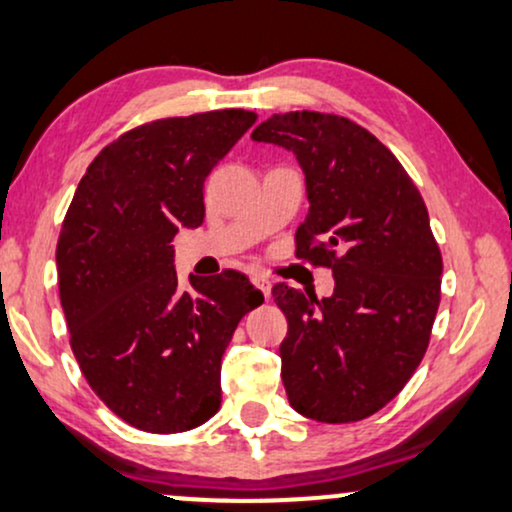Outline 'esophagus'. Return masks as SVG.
<instances>
[{"instance_id":"obj_1","label":"esophagus","mask_w":512,"mask_h":512,"mask_svg":"<svg viewBox=\"0 0 512 512\" xmlns=\"http://www.w3.org/2000/svg\"><path fill=\"white\" fill-rule=\"evenodd\" d=\"M252 283H255V288H260L262 293H264V297H267V300H269V295H271L269 276L267 274H252Z\"/></svg>"}]
</instances>
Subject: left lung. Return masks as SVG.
I'll return each mask as SVG.
<instances>
[{"label":"left lung","instance_id":"8db88e82","mask_svg":"<svg viewBox=\"0 0 512 512\" xmlns=\"http://www.w3.org/2000/svg\"><path fill=\"white\" fill-rule=\"evenodd\" d=\"M252 141L290 151L309 212L297 257L333 269L331 297L276 283L288 321L281 378L290 406L319 423H354L409 383L430 342L442 252L423 198L392 151L340 115H271Z\"/></svg>","mask_w":512,"mask_h":512}]
</instances>
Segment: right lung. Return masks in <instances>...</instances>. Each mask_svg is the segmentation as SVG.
Wrapping results in <instances>:
<instances>
[{
    "instance_id": "1",
    "label": "right lung",
    "mask_w": 512,
    "mask_h": 512,
    "mask_svg": "<svg viewBox=\"0 0 512 512\" xmlns=\"http://www.w3.org/2000/svg\"><path fill=\"white\" fill-rule=\"evenodd\" d=\"M241 108L129 129L92 160L56 245L70 347L103 404L132 428L172 435L222 404V354L264 297L241 271L189 276L172 238L205 217L203 184L255 125Z\"/></svg>"
}]
</instances>
